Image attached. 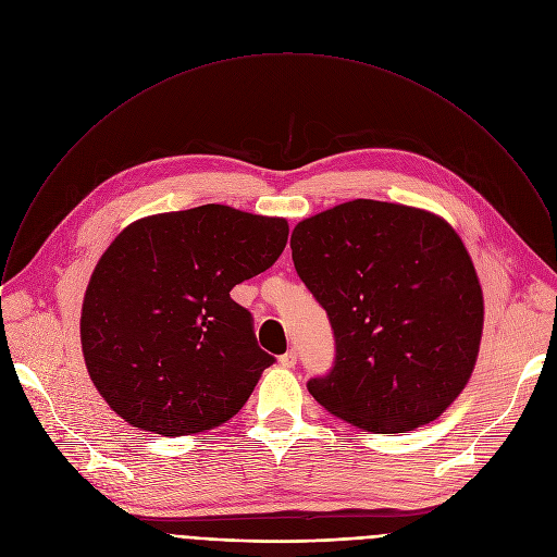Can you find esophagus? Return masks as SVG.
<instances>
[{"mask_svg": "<svg viewBox=\"0 0 557 557\" xmlns=\"http://www.w3.org/2000/svg\"><path fill=\"white\" fill-rule=\"evenodd\" d=\"M297 363V352L295 350H288V352H284L282 357H280V366L282 368H293Z\"/></svg>", "mask_w": 557, "mask_h": 557, "instance_id": "esophagus-1", "label": "esophagus"}]
</instances>
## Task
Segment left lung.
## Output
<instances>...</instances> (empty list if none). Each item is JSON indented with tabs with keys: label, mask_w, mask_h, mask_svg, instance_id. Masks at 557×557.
Returning <instances> with one entry per match:
<instances>
[{
	"label": "left lung",
	"mask_w": 557,
	"mask_h": 557,
	"mask_svg": "<svg viewBox=\"0 0 557 557\" xmlns=\"http://www.w3.org/2000/svg\"><path fill=\"white\" fill-rule=\"evenodd\" d=\"M290 249L335 335L331 372L306 383L314 401L376 434L441 417L483 335V290L458 233L434 213L359 198L301 220Z\"/></svg>",
	"instance_id": "left-lung-1"
}]
</instances>
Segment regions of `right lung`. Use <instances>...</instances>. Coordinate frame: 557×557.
I'll list each match as a JSON object with an SVG mask.
<instances>
[{
  "label": "right lung",
  "instance_id": "add662e5",
  "mask_svg": "<svg viewBox=\"0 0 557 557\" xmlns=\"http://www.w3.org/2000/svg\"><path fill=\"white\" fill-rule=\"evenodd\" d=\"M288 224L202 205L129 224L99 260L82 310L92 383L129 425L185 436L243 410L275 357L231 288L275 264Z\"/></svg>",
  "mask_w": 557,
  "mask_h": 557
}]
</instances>
